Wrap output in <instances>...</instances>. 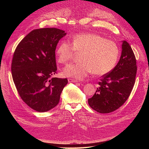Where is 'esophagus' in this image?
I'll return each mask as SVG.
<instances>
[{"instance_id":"obj_1","label":"esophagus","mask_w":149,"mask_h":149,"mask_svg":"<svg viewBox=\"0 0 149 149\" xmlns=\"http://www.w3.org/2000/svg\"><path fill=\"white\" fill-rule=\"evenodd\" d=\"M68 82L69 83H76V82H78V81L76 80V79H72V78H68Z\"/></svg>"}]
</instances>
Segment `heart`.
Listing matches in <instances>:
<instances>
[{
	"label": "heart",
	"mask_w": 149,
	"mask_h": 149,
	"mask_svg": "<svg viewBox=\"0 0 149 149\" xmlns=\"http://www.w3.org/2000/svg\"><path fill=\"white\" fill-rule=\"evenodd\" d=\"M58 61L66 64L76 53H81L80 63L66 66L63 70L67 77L82 79L89 73L104 75L116 66L119 55L116 43L94 33H80L71 38V43L62 41L56 48Z\"/></svg>",
	"instance_id": "heart-1"
}]
</instances>
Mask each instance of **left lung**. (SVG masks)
Here are the masks:
<instances>
[{
    "label": "left lung",
    "mask_w": 149,
    "mask_h": 149,
    "mask_svg": "<svg viewBox=\"0 0 149 149\" xmlns=\"http://www.w3.org/2000/svg\"><path fill=\"white\" fill-rule=\"evenodd\" d=\"M137 70L136 56L131 47L124 40L118 63L102 76L95 94L88 99L89 106L100 113L106 114L123 106L133 89Z\"/></svg>",
    "instance_id": "left-lung-1"
}]
</instances>
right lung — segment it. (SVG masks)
Returning <instances> with one entry per match:
<instances>
[{"instance_id":"add662e5","label":"right lung","mask_w":149,"mask_h":149,"mask_svg":"<svg viewBox=\"0 0 149 149\" xmlns=\"http://www.w3.org/2000/svg\"><path fill=\"white\" fill-rule=\"evenodd\" d=\"M65 31L56 28L33 30L22 39L13 55V81L22 100L33 110L43 112L55 107L68 84L56 73L55 49Z\"/></svg>"}]
</instances>
